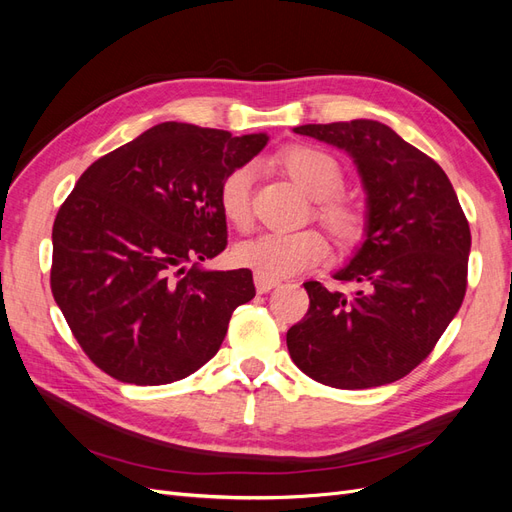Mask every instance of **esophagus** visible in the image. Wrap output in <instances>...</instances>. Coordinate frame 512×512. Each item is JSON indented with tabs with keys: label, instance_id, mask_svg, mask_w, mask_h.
I'll list each match as a JSON object with an SVG mask.
<instances>
[{
	"label": "esophagus",
	"instance_id": "34e87169",
	"mask_svg": "<svg viewBox=\"0 0 512 512\" xmlns=\"http://www.w3.org/2000/svg\"><path fill=\"white\" fill-rule=\"evenodd\" d=\"M254 284H256V290L260 292V294H265V292H269V290H273L277 284V280H271V277H262V275H254Z\"/></svg>",
	"mask_w": 512,
	"mask_h": 512
}]
</instances>
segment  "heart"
<instances>
[{
  "label": "heart",
  "instance_id": "obj_1",
  "mask_svg": "<svg viewBox=\"0 0 512 512\" xmlns=\"http://www.w3.org/2000/svg\"><path fill=\"white\" fill-rule=\"evenodd\" d=\"M277 166L297 181L301 188L316 198L314 215L327 226L342 245H356L367 226V215L361 203L342 194L346 181L344 166L327 149L316 145H288L275 156ZM254 168L239 164L222 177L218 203L228 224L247 230L252 224ZM329 256V243L316 228L294 232H265L256 239L237 245L235 260L262 277H288L312 269Z\"/></svg>",
  "mask_w": 512,
  "mask_h": 512
}]
</instances>
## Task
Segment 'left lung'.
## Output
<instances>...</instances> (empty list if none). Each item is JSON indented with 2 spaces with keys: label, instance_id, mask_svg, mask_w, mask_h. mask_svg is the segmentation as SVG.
Wrapping results in <instances>:
<instances>
[{
  "label": "left lung",
  "instance_id": "left-lung-1",
  "mask_svg": "<svg viewBox=\"0 0 512 512\" xmlns=\"http://www.w3.org/2000/svg\"><path fill=\"white\" fill-rule=\"evenodd\" d=\"M297 134L348 151L367 192V239L333 277L305 282L309 309L286 333L290 359L333 389H371L421 365L468 288L470 224L444 170L371 119L307 123Z\"/></svg>",
  "mask_w": 512,
  "mask_h": 512
}]
</instances>
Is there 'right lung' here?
Returning <instances> with one entry per match:
<instances>
[{"mask_svg": "<svg viewBox=\"0 0 512 512\" xmlns=\"http://www.w3.org/2000/svg\"><path fill=\"white\" fill-rule=\"evenodd\" d=\"M267 134L166 121L91 164L53 224L51 290L89 361L119 382L194 374L220 350L250 269L205 271L226 250L218 188Z\"/></svg>", "mask_w": 512, "mask_h": 512, "instance_id": "1", "label": "right lung"}]
</instances>
